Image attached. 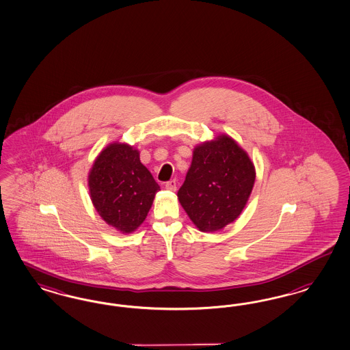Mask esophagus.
Wrapping results in <instances>:
<instances>
[{
	"label": "esophagus",
	"mask_w": 350,
	"mask_h": 350,
	"mask_svg": "<svg viewBox=\"0 0 350 350\" xmlns=\"http://www.w3.org/2000/svg\"><path fill=\"white\" fill-rule=\"evenodd\" d=\"M166 189H169L171 192H175L176 191V180H169L166 183Z\"/></svg>",
	"instance_id": "esophagus-1"
}]
</instances>
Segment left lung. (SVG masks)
<instances>
[{
  "label": "left lung",
  "mask_w": 350,
  "mask_h": 350,
  "mask_svg": "<svg viewBox=\"0 0 350 350\" xmlns=\"http://www.w3.org/2000/svg\"><path fill=\"white\" fill-rule=\"evenodd\" d=\"M254 180V166L247 154L231 137L221 135L194 149L178 197L200 231L214 232L240 215Z\"/></svg>",
  "instance_id": "1"
}]
</instances>
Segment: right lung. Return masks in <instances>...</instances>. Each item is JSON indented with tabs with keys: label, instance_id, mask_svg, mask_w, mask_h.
I'll return each instance as SVG.
<instances>
[{
	"label": "right lung",
	"instance_id": "1",
	"mask_svg": "<svg viewBox=\"0 0 350 350\" xmlns=\"http://www.w3.org/2000/svg\"><path fill=\"white\" fill-rule=\"evenodd\" d=\"M92 202L103 219L123 233L146 218L159 185L140 162L139 152L111 144L97 157L88 178Z\"/></svg>",
	"mask_w": 350,
	"mask_h": 350
}]
</instances>
